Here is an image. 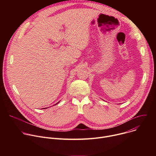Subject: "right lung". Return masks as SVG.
<instances>
[{
    "mask_svg": "<svg viewBox=\"0 0 156 156\" xmlns=\"http://www.w3.org/2000/svg\"><path fill=\"white\" fill-rule=\"evenodd\" d=\"M58 103H57V104H58Z\"/></svg>",
    "mask_w": 156,
    "mask_h": 156,
    "instance_id": "right-lung-1",
    "label": "right lung"
}]
</instances>
